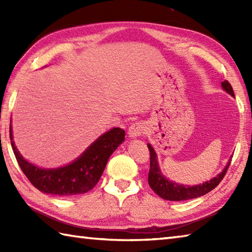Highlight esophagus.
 Segmentation results:
<instances>
[{"instance_id":"obj_1","label":"esophagus","mask_w":252,"mask_h":252,"mask_svg":"<svg viewBox=\"0 0 252 252\" xmlns=\"http://www.w3.org/2000/svg\"><path fill=\"white\" fill-rule=\"evenodd\" d=\"M144 131H145V126H144L143 123L135 122L129 127V132H127V134H129L130 137L135 138V137L141 136L144 133Z\"/></svg>"}]
</instances>
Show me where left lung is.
<instances>
[{"label":"left lung","instance_id":"1","mask_svg":"<svg viewBox=\"0 0 252 252\" xmlns=\"http://www.w3.org/2000/svg\"><path fill=\"white\" fill-rule=\"evenodd\" d=\"M222 88L226 91L228 94L232 96L234 95V91L231 83L228 81H223L222 82ZM148 149H149V158H151V167H149V173H148V183L149 186L152 187V189L159 195L163 199L167 200H174V201H181V200H189L192 199V198H197L206 195L207 192L211 191L213 189L220 184V182L223 180L224 176H225L227 169L231 164L232 158L229 159L228 163L226 167L224 168L222 172L219 174L217 178H213L212 180L205 182L200 185L196 186H185V185H179L174 183V182L168 181L164 176L161 174L158 167L157 162V156L156 153L151 146V144H148Z\"/></svg>","mask_w":252,"mask_h":252}]
</instances>
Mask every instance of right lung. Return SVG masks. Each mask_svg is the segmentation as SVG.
<instances>
[{
	"mask_svg": "<svg viewBox=\"0 0 252 252\" xmlns=\"http://www.w3.org/2000/svg\"><path fill=\"white\" fill-rule=\"evenodd\" d=\"M125 130L115 127L96 140L72 163L58 169H41L26 161L19 154L13 142L12 126H9L15 157L30 183L45 194L65 197L84 194L98 183L110 155L125 141Z\"/></svg>",
	"mask_w": 252,
	"mask_h": 252,
	"instance_id": "right-lung-1",
	"label": "right lung"
}]
</instances>
